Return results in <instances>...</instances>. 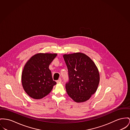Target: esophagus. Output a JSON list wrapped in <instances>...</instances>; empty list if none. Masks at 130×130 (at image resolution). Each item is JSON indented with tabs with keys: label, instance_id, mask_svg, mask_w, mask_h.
Here are the masks:
<instances>
[{
	"label": "esophagus",
	"instance_id": "esophagus-1",
	"mask_svg": "<svg viewBox=\"0 0 130 130\" xmlns=\"http://www.w3.org/2000/svg\"><path fill=\"white\" fill-rule=\"evenodd\" d=\"M61 82V78H59L57 81V83H60Z\"/></svg>",
	"mask_w": 130,
	"mask_h": 130
}]
</instances>
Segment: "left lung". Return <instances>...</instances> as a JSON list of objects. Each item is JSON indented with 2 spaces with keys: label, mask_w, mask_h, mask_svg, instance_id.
Instances as JSON below:
<instances>
[{
  "label": "left lung",
  "mask_w": 130,
  "mask_h": 130,
  "mask_svg": "<svg viewBox=\"0 0 130 130\" xmlns=\"http://www.w3.org/2000/svg\"><path fill=\"white\" fill-rule=\"evenodd\" d=\"M67 64L69 81L66 84L68 95L76 103L88 100L96 92L100 74L95 62L82 53L63 55Z\"/></svg>",
  "instance_id": "obj_1"
}]
</instances>
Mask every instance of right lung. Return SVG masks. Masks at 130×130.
<instances>
[{"label": "right lung", "mask_w": 130, "mask_h": 130, "mask_svg": "<svg viewBox=\"0 0 130 130\" xmlns=\"http://www.w3.org/2000/svg\"><path fill=\"white\" fill-rule=\"evenodd\" d=\"M57 56L55 53H38L26 62L22 72V83L30 97L41 99L48 95L56 84L49 67Z\"/></svg>", "instance_id": "obj_1"}]
</instances>
